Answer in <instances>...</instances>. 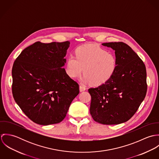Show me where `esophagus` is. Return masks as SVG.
Segmentation results:
<instances>
[{
	"instance_id": "1",
	"label": "esophagus",
	"mask_w": 159,
	"mask_h": 159,
	"mask_svg": "<svg viewBox=\"0 0 159 159\" xmlns=\"http://www.w3.org/2000/svg\"><path fill=\"white\" fill-rule=\"evenodd\" d=\"M86 88L83 86H80V92H83V91H86Z\"/></svg>"
}]
</instances>
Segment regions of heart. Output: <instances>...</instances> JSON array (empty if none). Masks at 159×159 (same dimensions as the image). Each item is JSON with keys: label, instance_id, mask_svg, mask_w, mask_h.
Here are the masks:
<instances>
[{"label": "heart", "instance_id": "heart-1", "mask_svg": "<svg viewBox=\"0 0 159 159\" xmlns=\"http://www.w3.org/2000/svg\"><path fill=\"white\" fill-rule=\"evenodd\" d=\"M67 62V73L72 78L79 77L84 71L83 81L94 86L105 84L113 76L117 68V57L112 52L97 45L82 46L76 49Z\"/></svg>", "mask_w": 159, "mask_h": 159}]
</instances>
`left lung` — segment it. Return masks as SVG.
<instances>
[{
  "instance_id": "1",
  "label": "left lung",
  "mask_w": 159,
  "mask_h": 159,
  "mask_svg": "<svg viewBox=\"0 0 159 159\" xmlns=\"http://www.w3.org/2000/svg\"><path fill=\"white\" fill-rule=\"evenodd\" d=\"M102 45L115 51L117 65L110 80L89 89L90 113L95 122L116 125L129 120L145 98L146 70L142 60L127 44L110 42Z\"/></svg>"
}]
</instances>
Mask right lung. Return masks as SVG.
<instances>
[{"label": "right lung", "instance_id": "1", "mask_svg": "<svg viewBox=\"0 0 159 159\" xmlns=\"http://www.w3.org/2000/svg\"><path fill=\"white\" fill-rule=\"evenodd\" d=\"M70 43L35 42L25 48L13 64V98L36 124L61 122L80 92L78 84L63 68Z\"/></svg>", "mask_w": 159, "mask_h": 159}]
</instances>
